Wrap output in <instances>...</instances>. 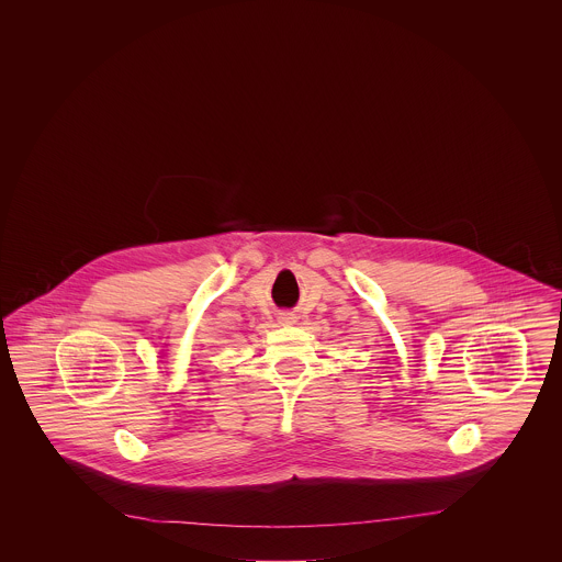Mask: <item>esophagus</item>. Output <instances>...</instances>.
Instances as JSON below:
<instances>
[{"mask_svg": "<svg viewBox=\"0 0 562 562\" xmlns=\"http://www.w3.org/2000/svg\"><path fill=\"white\" fill-rule=\"evenodd\" d=\"M278 321L282 322V324H293L296 321V316H294L293 312H282L280 316H278Z\"/></svg>", "mask_w": 562, "mask_h": 562, "instance_id": "esophagus-1", "label": "esophagus"}]
</instances>
